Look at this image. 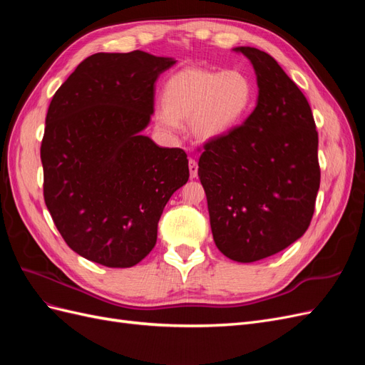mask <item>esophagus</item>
Wrapping results in <instances>:
<instances>
[{
  "label": "esophagus",
  "instance_id": "esophagus-1",
  "mask_svg": "<svg viewBox=\"0 0 365 365\" xmlns=\"http://www.w3.org/2000/svg\"><path fill=\"white\" fill-rule=\"evenodd\" d=\"M189 170H190V178H196V176H197V163H196V160H193V158L189 160Z\"/></svg>",
  "mask_w": 365,
  "mask_h": 365
}]
</instances>
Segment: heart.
<instances>
[{
	"instance_id": "b5f03b06",
	"label": "heart",
	"mask_w": 365,
	"mask_h": 365,
	"mask_svg": "<svg viewBox=\"0 0 365 365\" xmlns=\"http://www.w3.org/2000/svg\"><path fill=\"white\" fill-rule=\"evenodd\" d=\"M254 98L250 77L239 70L184 68L164 83L153 120L163 134H181V121L190 120L192 134L213 140L235 129L248 114Z\"/></svg>"
}]
</instances>
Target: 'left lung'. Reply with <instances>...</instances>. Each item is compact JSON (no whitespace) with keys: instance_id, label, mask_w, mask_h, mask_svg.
I'll list each match as a JSON object with an SVG mask.
<instances>
[{"instance_id":"obj_1","label":"left lung","mask_w":365,"mask_h":365,"mask_svg":"<svg viewBox=\"0 0 365 365\" xmlns=\"http://www.w3.org/2000/svg\"><path fill=\"white\" fill-rule=\"evenodd\" d=\"M257 76V105L200 157L210 225L219 251L250 263L289 247L311 224L319 189L312 109L272 56L239 47Z\"/></svg>"}]
</instances>
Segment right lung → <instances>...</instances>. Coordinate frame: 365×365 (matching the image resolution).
<instances>
[{"label":"right lung","instance_id":"obj_1","mask_svg":"<svg viewBox=\"0 0 365 365\" xmlns=\"http://www.w3.org/2000/svg\"><path fill=\"white\" fill-rule=\"evenodd\" d=\"M173 63L140 50L96 53L48 106L43 201L67 245L108 268H130L148 256L165 204L189 180L182 149L140 134L158 76Z\"/></svg>","mask_w":365,"mask_h":365}]
</instances>
